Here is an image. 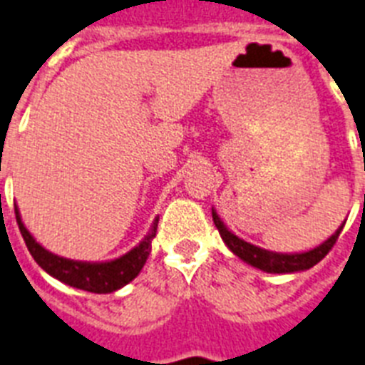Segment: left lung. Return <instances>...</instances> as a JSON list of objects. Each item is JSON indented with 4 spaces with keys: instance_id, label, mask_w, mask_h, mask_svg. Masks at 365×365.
Returning <instances> with one entry per match:
<instances>
[{
    "instance_id": "obj_1",
    "label": "left lung",
    "mask_w": 365,
    "mask_h": 365,
    "mask_svg": "<svg viewBox=\"0 0 365 365\" xmlns=\"http://www.w3.org/2000/svg\"><path fill=\"white\" fill-rule=\"evenodd\" d=\"M212 220H215V225L218 227L220 235H222V239L224 242L227 244V248L233 252L237 257H240L242 261H246L248 264L255 267V269H261L264 272H274V274H287V272H298V270H308L312 267L321 261L324 255L334 248V244L338 240L339 233L343 230V224L336 233L323 242L317 248L309 250V252H304V254H274V252H269V250H261L254 244L244 242L242 239H239L237 235L231 233L227 227L224 225V222L218 218L215 210H212Z\"/></svg>"
}]
</instances>
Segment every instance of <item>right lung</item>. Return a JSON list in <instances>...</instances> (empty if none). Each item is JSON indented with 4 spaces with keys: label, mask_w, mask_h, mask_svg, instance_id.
I'll list each match as a JSON object with an SVG mask.
<instances>
[{
    "label": "right lung",
    "mask_w": 365,
    "mask_h": 365,
    "mask_svg": "<svg viewBox=\"0 0 365 365\" xmlns=\"http://www.w3.org/2000/svg\"><path fill=\"white\" fill-rule=\"evenodd\" d=\"M14 215H16L18 227L22 233L26 246L29 250V254L37 261L41 269L46 270L50 276L57 278L63 284L71 285V287L81 289V291H89V293H113L117 289H121L128 282L140 274L143 269L147 257L150 254V240L155 239L156 225L158 220L153 225L149 237L143 242L128 252L123 257L115 259V261H108V263H80V261H71V259L59 257V255L50 254L48 250H44L38 242H35L29 231L24 227L22 218L18 215V209L14 207Z\"/></svg>",
    "instance_id": "add662e5"
}]
</instances>
